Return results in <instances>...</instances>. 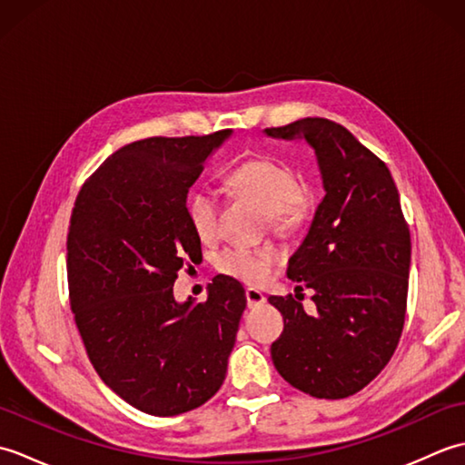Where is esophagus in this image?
Segmentation results:
<instances>
[{
	"label": "esophagus",
	"instance_id": "1",
	"mask_svg": "<svg viewBox=\"0 0 465 465\" xmlns=\"http://www.w3.org/2000/svg\"><path fill=\"white\" fill-rule=\"evenodd\" d=\"M245 300H248V308H258V305L265 303V295L260 290L248 288L245 290Z\"/></svg>",
	"mask_w": 465,
	"mask_h": 465
}]
</instances>
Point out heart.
Wrapping results in <instances>:
<instances>
[{"label": "heart", "mask_w": 465, "mask_h": 465, "mask_svg": "<svg viewBox=\"0 0 465 465\" xmlns=\"http://www.w3.org/2000/svg\"><path fill=\"white\" fill-rule=\"evenodd\" d=\"M233 193L258 202L275 232H295L313 213V195L300 185L298 173L288 163L270 157H252L227 175ZM187 220L202 242L220 235V202L210 187H197L187 197ZM273 268V255L265 250L230 245L217 255V270L245 283H262Z\"/></svg>", "instance_id": "b5f03b06"}]
</instances>
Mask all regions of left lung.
Here are the masks:
<instances>
[{
	"label": "left lung",
	"mask_w": 465,
	"mask_h": 465,
	"mask_svg": "<svg viewBox=\"0 0 465 465\" xmlns=\"http://www.w3.org/2000/svg\"><path fill=\"white\" fill-rule=\"evenodd\" d=\"M265 134L303 137L318 155L325 195L288 263V278L313 290L318 312L300 293L272 295L283 331L272 360L293 388L320 400L363 390L396 351L408 308L410 227L398 187L378 155L343 125L303 117Z\"/></svg>",
	"instance_id": "left-lung-1"
}]
</instances>
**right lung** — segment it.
<instances>
[{"label": "right lung", "instance_id": "add662e5", "mask_svg": "<svg viewBox=\"0 0 465 465\" xmlns=\"http://www.w3.org/2000/svg\"><path fill=\"white\" fill-rule=\"evenodd\" d=\"M232 130L147 137L87 177L69 220V305L97 375L150 416L200 408L222 388L245 310L243 285L215 275L207 300L177 303V272L202 258L187 192Z\"/></svg>", "mask_w": 465, "mask_h": 465}]
</instances>
